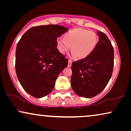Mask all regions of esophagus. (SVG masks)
Wrapping results in <instances>:
<instances>
[{
    "instance_id": "1",
    "label": "esophagus",
    "mask_w": 131,
    "mask_h": 131,
    "mask_svg": "<svg viewBox=\"0 0 131 131\" xmlns=\"http://www.w3.org/2000/svg\"><path fill=\"white\" fill-rule=\"evenodd\" d=\"M71 65H72V61L69 60H68V67H71Z\"/></svg>"
}]
</instances>
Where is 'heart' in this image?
I'll return each mask as SVG.
<instances>
[{
  "label": "heart",
  "mask_w": 131,
  "mask_h": 131,
  "mask_svg": "<svg viewBox=\"0 0 131 131\" xmlns=\"http://www.w3.org/2000/svg\"><path fill=\"white\" fill-rule=\"evenodd\" d=\"M98 37L93 31H89L81 28H75L68 32L64 37L57 39V46L61 53L64 54L71 49L72 56L78 59L88 57L96 46Z\"/></svg>",
  "instance_id": "heart-1"
}]
</instances>
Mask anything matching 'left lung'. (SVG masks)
Returning a JSON list of instances; mask_svg holds the SVG:
<instances>
[{"label":"left lung","mask_w":131,"mask_h":131,"mask_svg":"<svg viewBox=\"0 0 131 131\" xmlns=\"http://www.w3.org/2000/svg\"><path fill=\"white\" fill-rule=\"evenodd\" d=\"M99 42L86 58L72 64L71 86L80 96L92 97L104 89L112 75L114 48L104 33L98 31Z\"/></svg>","instance_id":"1"}]
</instances>
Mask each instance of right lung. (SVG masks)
I'll list each match as a JSON object with an SVG mask.
<instances>
[{
    "mask_svg": "<svg viewBox=\"0 0 131 131\" xmlns=\"http://www.w3.org/2000/svg\"><path fill=\"white\" fill-rule=\"evenodd\" d=\"M68 30L63 26H35L24 33L17 45L15 71L26 92L40 98L53 89L68 60L57 48V38Z\"/></svg>",
    "mask_w": 131,
    "mask_h": 131,
    "instance_id": "right-lung-1",
    "label": "right lung"
}]
</instances>
